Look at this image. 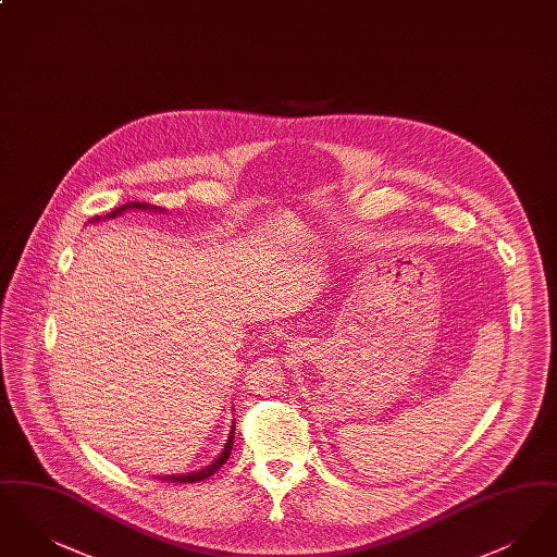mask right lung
I'll return each mask as SVG.
<instances>
[{
  "mask_svg": "<svg viewBox=\"0 0 557 557\" xmlns=\"http://www.w3.org/2000/svg\"><path fill=\"white\" fill-rule=\"evenodd\" d=\"M125 209H154V207H150V205H146V202H129V205H123V207H119V209H114V211L107 214L104 219H112V216H116V214H121V212L125 211ZM157 211V209H154ZM94 221H100V216H94ZM234 425H232V432H230V436H227V443H225V449L221 450V455L212 461L209 468H202L200 472H194V474H186V476H164L160 478V480H169V482H198V480H205V478L211 476L214 474L225 461H227V457H230V453H232V445H234Z\"/></svg>",
  "mask_w": 557,
  "mask_h": 557,
  "instance_id": "obj_1",
  "label": "right lung"
}]
</instances>
